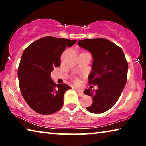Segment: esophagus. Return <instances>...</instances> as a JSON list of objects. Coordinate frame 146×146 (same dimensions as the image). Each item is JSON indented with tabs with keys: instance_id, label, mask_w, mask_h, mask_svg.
Segmentation results:
<instances>
[{
	"instance_id": "1",
	"label": "esophagus",
	"mask_w": 146,
	"mask_h": 146,
	"mask_svg": "<svg viewBox=\"0 0 146 146\" xmlns=\"http://www.w3.org/2000/svg\"><path fill=\"white\" fill-rule=\"evenodd\" d=\"M75 90L78 92V93L79 94L80 96H83V91L82 90H80L78 88H75Z\"/></svg>"
}]
</instances>
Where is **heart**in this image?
<instances>
[{
    "label": "heart",
    "instance_id": "heart-1",
    "mask_svg": "<svg viewBox=\"0 0 146 146\" xmlns=\"http://www.w3.org/2000/svg\"><path fill=\"white\" fill-rule=\"evenodd\" d=\"M76 82H78V80H76Z\"/></svg>",
    "mask_w": 146,
    "mask_h": 146
}]
</instances>
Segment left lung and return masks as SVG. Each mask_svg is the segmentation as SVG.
I'll list each match as a JSON object with an SVG mask.
<instances>
[{
    "instance_id": "left-lung-1",
    "label": "left lung",
    "mask_w": 146,
    "mask_h": 146,
    "mask_svg": "<svg viewBox=\"0 0 146 146\" xmlns=\"http://www.w3.org/2000/svg\"><path fill=\"white\" fill-rule=\"evenodd\" d=\"M79 46L87 50L93 58L90 84L97 85V90L86 89L84 93L93 99L87 110L102 113L117 102L127 81L128 64L120 47L104 38L79 40Z\"/></svg>"
}]
</instances>
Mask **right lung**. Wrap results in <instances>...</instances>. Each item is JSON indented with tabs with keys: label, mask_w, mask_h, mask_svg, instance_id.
Here are the masks:
<instances>
[{
	"label": "right lung",
	"mask_w": 146,
	"mask_h": 146,
	"mask_svg": "<svg viewBox=\"0 0 146 146\" xmlns=\"http://www.w3.org/2000/svg\"><path fill=\"white\" fill-rule=\"evenodd\" d=\"M76 42V40L46 36L34 42L24 51L18 68L20 90L36 112L52 114L62 107L64 93L71 88L66 84L57 85L50 73L60 66L66 48Z\"/></svg>",
	"instance_id": "right-lung-1"
}]
</instances>
